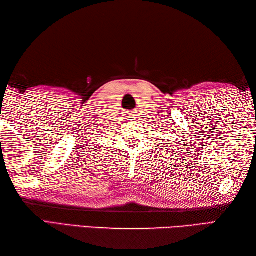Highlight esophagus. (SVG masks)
I'll return each instance as SVG.
<instances>
[{"label":"esophagus","instance_id":"34e87169","mask_svg":"<svg viewBox=\"0 0 256 256\" xmlns=\"http://www.w3.org/2000/svg\"><path fill=\"white\" fill-rule=\"evenodd\" d=\"M131 118H133V116H131Z\"/></svg>","mask_w":256,"mask_h":256}]
</instances>
